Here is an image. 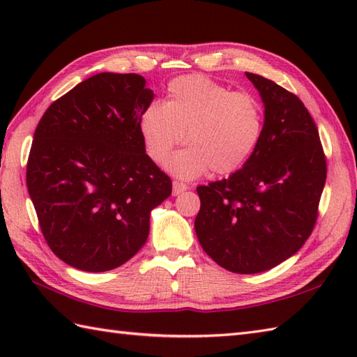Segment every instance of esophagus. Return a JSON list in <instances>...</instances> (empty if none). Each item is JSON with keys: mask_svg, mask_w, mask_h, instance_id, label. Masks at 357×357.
<instances>
[{"mask_svg": "<svg viewBox=\"0 0 357 357\" xmlns=\"http://www.w3.org/2000/svg\"><path fill=\"white\" fill-rule=\"evenodd\" d=\"M187 184L179 183V181H173V195H179L187 190Z\"/></svg>", "mask_w": 357, "mask_h": 357, "instance_id": "34e87169", "label": "esophagus"}]
</instances>
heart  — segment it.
I'll list each match as a JSON object with an SVG mask.
<instances>
[{"label": "heart", "instance_id": "obj_1", "mask_svg": "<svg viewBox=\"0 0 357 357\" xmlns=\"http://www.w3.org/2000/svg\"><path fill=\"white\" fill-rule=\"evenodd\" d=\"M138 130L155 162L183 144L187 132L192 146L165 162L179 178L193 179L211 169L229 174L244 165L259 142L262 109L253 95L231 92L202 75H187L170 81L164 104L142 110Z\"/></svg>", "mask_w": 357, "mask_h": 357}]
</instances>
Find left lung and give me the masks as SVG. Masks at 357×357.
Here are the masks:
<instances>
[{"instance_id":"left-lung-1","label":"left lung","mask_w":357,"mask_h":357,"mask_svg":"<svg viewBox=\"0 0 357 357\" xmlns=\"http://www.w3.org/2000/svg\"><path fill=\"white\" fill-rule=\"evenodd\" d=\"M264 102L253 153L229 178L199 185L196 236L222 268L255 275L276 267L313 231L327 178L314 121L298 96L245 72Z\"/></svg>"}]
</instances>
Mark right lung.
I'll return each mask as SVG.
<instances>
[{
    "instance_id": "add662e5",
    "label": "right lung",
    "mask_w": 357,
    "mask_h": 357,
    "mask_svg": "<svg viewBox=\"0 0 357 357\" xmlns=\"http://www.w3.org/2000/svg\"><path fill=\"white\" fill-rule=\"evenodd\" d=\"M155 93L136 73L104 72L50 104L33 135L27 190L44 239L82 271L139 252L172 181L147 156L138 119Z\"/></svg>"
}]
</instances>
